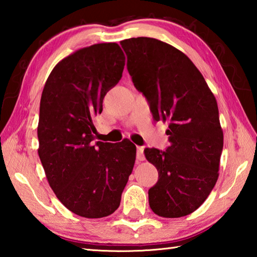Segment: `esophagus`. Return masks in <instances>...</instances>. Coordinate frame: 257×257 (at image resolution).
<instances>
[{
  "label": "esophagus",
  "instance_id": "esophagus-1",
  "mask_svg": "<svg viewBox=\"0 0 257 257\" xmlns=\"http://www.w3.org/2000/svg\"><path fill=\"white\" fill-rule=\"evenodd\" d=\"M137 160H139V161H144V160H145L144 147L137 146Z\"/></svg>",
  "mask_w": 257,
  "mask_h": 257
}]
</instances>
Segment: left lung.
Returning a JSON list of instances; mask_svg holds the SVG:
<instances>
[{
    "label": "left lung",
    "instance_id": "left-lung-1",
    "mask_svg": "<svg viewBox=\"0 0 257 257\" xmlns=\"http://www.w3.org/2000/svg\"><path fill=\"white\" fill-rule=\"evenodd\" d=\"M136 89L155 121L169 123L170 146L146 149L159 180L149 190L150 206L163 217L188 215L205 202L219 178L223 132L214 95L186 54L150 37L120 42Z\"/></svg>",
    "mask_w": 257,
    "mask_h": 257
}]
</instances>
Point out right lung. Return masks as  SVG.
Listing matches in <instances>:
<instances>
[{
	"label": "right lung",
	"instance_id": "obj_1",
	"mask_svg": "<svg viewBox=\"0 0 257 257\" xmlns=\"http://www.w3.org/2000/svg\"><path fill=\"white\" fill-rule=\"evenodd\" d=\"M124 62L116 43L84 47L56 64L42 93L38 155L56 197L82 217H104L119 207L136 160L127 138L93 144V118L122 77Z\"/></svg>",
	"mask_w": 257,
	"mask_h": 257
}]
</instances>
